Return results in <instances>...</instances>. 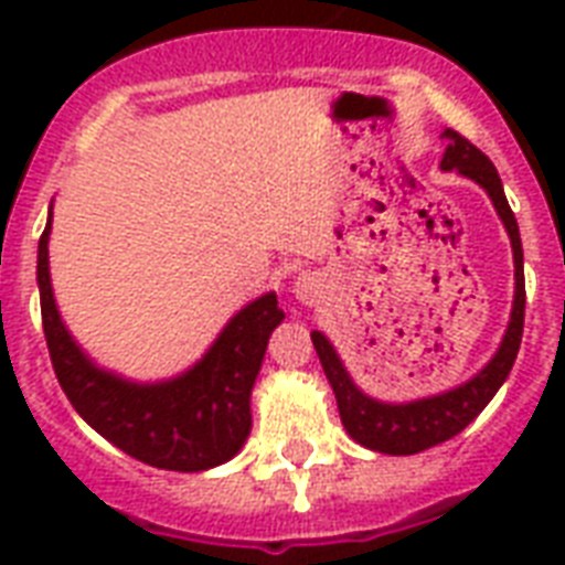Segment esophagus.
<instances>
[{"label": "esophagus", "mask_w": 565, "mask_h": 565, "mask_svg": "<svg viewBox=\"0 0 565 565\" xmlns=\"http://www.w3.org/2000/svg\"><path fill=\"white\" fill-rule=\"evenodd\" d=\"M292 292H296V299L305 301V305H313L319 296V281L310 273L299 275V278H296V287H292Z\"/></svg>", "instance_id": "34e87169"}]
</instances>
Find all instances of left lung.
I'll list each match as a JSON object with an SVG mask.
<instances>
[{
  "label": "left lung",
  "instance_id": "1",
  "mask_svg": "<svg viewBox=\"0 0 565 565\" xmlns=\"http://www.w3.org/2000/svg\"><path fill=\"white\" fill-rule=\"evenodd\" d=\"M443 140H446V154H443L439 167L443 170H457L466 179H472L475 184H481L490 193L492 204H495L504 228H508L510 246H513V264H516V296H513V310H510V326L504 331L499 352L492 354V361L478 375L469 377L466 384L455 386L448 393L430 395V398H419V402L386 404L370 398V395L358 390L352 375L345 372L343 361L334 352V345L328 343V337L319 334V331L310 334L319 363L326 370L328 384L337 395L343 428L349 430V437L354 443H361L372 451H381V455H416V451H425V448L457 437L490 404L492 395L499 393V386L504 384V377L513 370L519 343H522V328H525L522 239H519L516 216L510 211L508 195L501 188L499 170L492 167L490 158L478 146L469 143L463 135H457L455 128H446Z\"/></svg>",
  "mask_w": 565,
  "mask_h": 565
}]
</instances>
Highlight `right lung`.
Masks as SVG:
<instances>
[{"instance_id": "obj_1", "label": "right lung", "mask_w": 565, "mask_h": 565, "mask_svg": "<svg viewBox=\"0 0 565 565\" xmlns=\"http://www.w3.org/2000/svg\"><path fill=\"white\" fill-rule=\"evenodd\" d=\"M52 211L38 246V287L49 358L78 416L135 460L172 472H204L237 455L252 430V386L284 310L275 292L239 310L184 375L135 384L99 370L57 313L49 281Z\"/></svg>"}]
</instances>
